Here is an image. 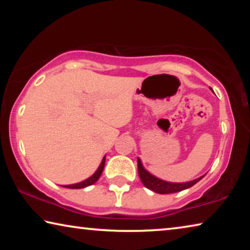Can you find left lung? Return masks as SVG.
I'll list each match as a JSON object with an SVG mask.
<instances>
[{
	"label": "left lung",
	"mask_w": 250,
	"mask_h": 250,
	"mask_svg": "<svg viewBox=\"0 0 250 250\" xmlns=\"http://www.w3.org/2000/svg\"><path fill=\"white\" fill-rule=\"evenodd\" d=\"M138 172L143 185H145L146 188H149L154 193H159V194H170V193L184 191L186 188H192L194 184H196L198 181H201L203 177L205 176V175H202L195 180L189 181V182H183V183L167 182V181L159 179V177L154 176L153 174H151L149 171L146 170V167H143L140 158H138Z\"/></svg>",
	"instance_id": "obj_1"
}]
</instances>
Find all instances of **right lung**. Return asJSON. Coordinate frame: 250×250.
<instances>
[{"mask_svg": "<svg viewBox=\"0 0 250 250\" xmlns=\"http://www.w3.org/2000/svg\"><path fill=\"white\" fill-rule=\"evenodd\" d=\"M104 162H105V155L103 158V161H101L99 167L97 168V171L90 177H88V179L79 182V183L69 184V185H62V188H87V186L92 185L94 183H96L97 181H98V179L101 175V173H103L104 167Z\"/></svg>", "mask_w": 250, "mask_h": 250, "instance_id": "obj_1", "label": "right lung"}]
</instances>
